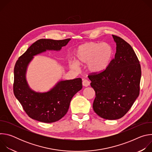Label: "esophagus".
<instances>
[{
  "label": "esophagus",
  "instance_id": "esophagus-1",
  "mask_svg": "<svg viewBox=\"0 0 152 152\" xmlns=\"http://www.w3.org/2000/svg\"><path fill=\"white\" fill-rule=\"evenodd\" d=\"M90 81L88 80L87 79H84L83 80V82H82V85L83 86H85V87H87V86H88L90 85Z\"/></svg>",
  "mask_w": 152,
  "mask_h": 152
}]
</instances>
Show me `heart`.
<instances>
[{"instance_id":"1","label":"heart","mask_w":152,"mask_h":152,"mask_svg":"<svg viewBox=\"0 0 152 152\" xmlns=\"http://www.w3.org/2000/svg\"><path fill=\"white\" fill-rule=\"evenodd\" d=\"M112 55V48L107 43L88 42L79 46L76 53V59L79 64H86V69L89 73L96 74L106 68ZM77 63L73 61L71 63V66L75 69L79 68Z\"/></svg>"}]
</instances>
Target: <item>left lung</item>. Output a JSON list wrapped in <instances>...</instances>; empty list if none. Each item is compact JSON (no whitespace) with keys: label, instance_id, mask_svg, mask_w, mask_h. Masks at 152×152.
<instances>
[{"label":"left lung","instance_id":"left-lung-1","mask_svg":"<svg viewBox=\"0 0 152 152\" xmlns=\"http://www.w3.org/2000/svg\"><path fill=\"white\" fill-rule=\"evenodd\" d=\"M116 53L105 70L88 76L96 93L94 112L106 120H117L131 109L140 93L141 66L132 48L113 35Z\"/></svg>","mask_w":152,"mask_h":152}]
</instances>
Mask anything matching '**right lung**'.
<instances>
[{"mask_svg": "<svg viewBox=\"0 0 152 152\" xmlns=\"http://www.w3.org/2000/svg\"><path fill=\"white\" fill-rule=\"evenodd\" d=\"M70 39H38L15 63L14 93L28 116L34 120L47 123L58 121L66 114L72 97L82 88L79 77L59 80L50 90L37 92L30 87L26 80L27 69L34 56L48 50L60 51Z\"/></svg>", "mask_w": 152, "mask_h": 152, "instance_id": "obj_1", "label": "right lung"}]
</instances>
